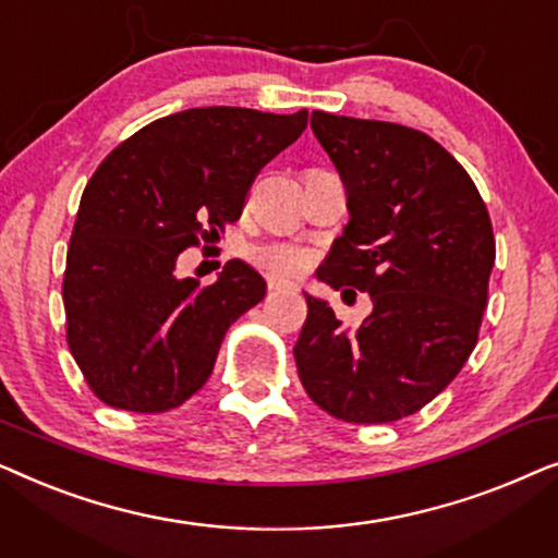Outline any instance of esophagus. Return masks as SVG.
I'll use <instances>...</instances> for the list:
<instances>
[{
	"instance_id": "esophagus-1",
	"label": "esophagus",
	"mask_w": 558,
	"mask_h": 558,
	"mask_svg": "<svg viewBox=\"0 0 558 558\" xmlns=\"http://www.w3.org/2000/svg\"><path fill=\"white\" fill-rule=\"evenodd\" d=\"M266 289H269V292L274 294V292H284V289H287V284H284V281H279V279H274V277H269V279H266Z\"/></svg>"
}]
</instances>
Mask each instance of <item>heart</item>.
<instances>
[{
  "label": "heart",
  "mask_w": 558,
  "mask_h": 558,
  "mask_svg": "<svg viewBox=\"0 0 558 558\" xmlns=\"http://www.w3.org/2000/svg\"><path fill=\"white\" fill-rule=\"evenodd\" d=\"M251 262L269 277L287 281L302 277L312 264V256L304 248L289 246V243H266V246L251 251Z\"/></svg>",
  "instance_id": "obj_1"
}]
</instances>
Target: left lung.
Masks as SVG:
<instances>
[{
    "label": "left lung",
    "mask_w": 558,
    "mask_h": 558,
    "mask_svg": "<svg viewBox=\"0 0 558 558\" xmlns=\"http://www.w3.org/2000/svg\"><path fill=\"white\" fill-rule=\"evenodd\" d=\"M310 126L345 180L350 210L317 277L368 292L373 312L348 332L327 302L304 294L296 373L335 418L399 422L445 391L477 345L490 216L464 167L424 132L325 111Z\"/></svg>",
    "instance_id": "8db88e82"
}]
</instances>
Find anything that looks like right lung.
<instances>
[{"label": "right lung", "instance_id": "add662e5", "mask_svg": "<svg viewBox=\"0 0 558 558\" xmlns=\"http://www.w3.org/2000/svg\"><path fill=\"white\" fill-rule=\"evenodd\" d=\"M304 126L307 109H187L96 167L68 243L63 304L68 348L104 403L162 414L210 378L226 330L266 284L243 262L210 287L178 279L174 264L241 218L256 174Z\"/></svg>", "mask_w": 558, "mask_h": 558}]
</instances>
